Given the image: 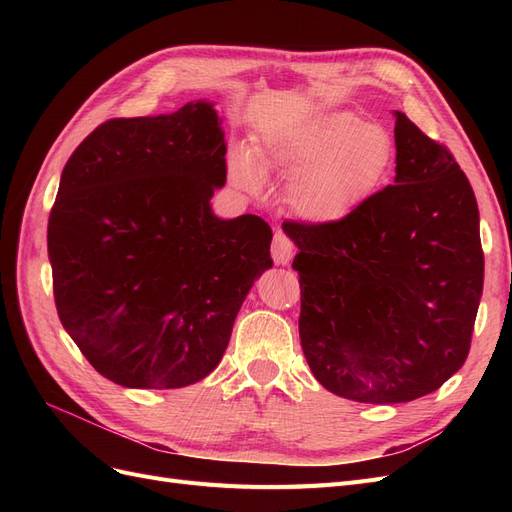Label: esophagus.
<instances>
[{"label": "esophagus", "instance_id": "obj_1", "mask_svg": "<svg viewBox=\"0 0 512 512\" xmlns=\"http://www.w3.org/2000/svg\"><path fill=\"white\" fill-rule=\"evenodd\" d=\"M271 254L275 265H288L294 256V243L284 235L282 230H277L273 235V245H271Z\"/></svg>", "mask_w": 512, "mask_h": 512}]
</instances>
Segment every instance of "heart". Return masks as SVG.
Returning a JSON list of instances; mask_svg holds the SVG:
<instances>
[{"label": "heart", "mask_w": 512, "mask_h": 512, "mask_svg": "<svg viewBox=\"0 0 512 512\" xmlns=\"http://www.w3.org/2000/svg\"><path fill=\"white\" fill-rule=\"evenodd\" d=\"M395 136L354 113H324L267 138V160L292 177L288 203L314 224L346 220L374 196L395 166ZM241 188L258 192L262 170L241 153L230 164Z\"/></svg>", "instance_id": "obj_1"}]
</instances>
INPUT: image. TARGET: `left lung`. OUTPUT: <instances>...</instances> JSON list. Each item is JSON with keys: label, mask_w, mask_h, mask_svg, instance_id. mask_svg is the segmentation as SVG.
Here are the masks:
<instances>
[{"label": "left lung", "mask_w": 512, "mask_h": 512, "mask_svg": "<svg viewBox=\"0 0 512 512\" xmlns=\"http://www.w3.org/2000/svg\"><path fill=\"white\" fill-rule=\"evenodd\" d=\"M395 183L299 247V335L324 389L361 404L429 395L466 363L483 294L478 205L453 153L395 111Z\"/></svg>", "instance_id": "8db88e82"}]
</instances>
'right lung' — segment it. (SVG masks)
Instances as JSON below:
<instances>
[{
  "label": "right lung",
  "instance_id": "1",
  "mask_svg": "<svg viewBox=\"0 0 512 512\" xmlns=\"http://www.w3.org/2000/svg\"><path fill=\"white\" fill-rule=\"evenodd\" d=\"M224 156L222 121L198 100L104 121L64 166L46 232L57 314L115 384L181 389L209 376L273 265L265 220L211 211Z\"/></svg>",
  "mask_w": 512,
  "mask_h": 512
}]
</instances>
